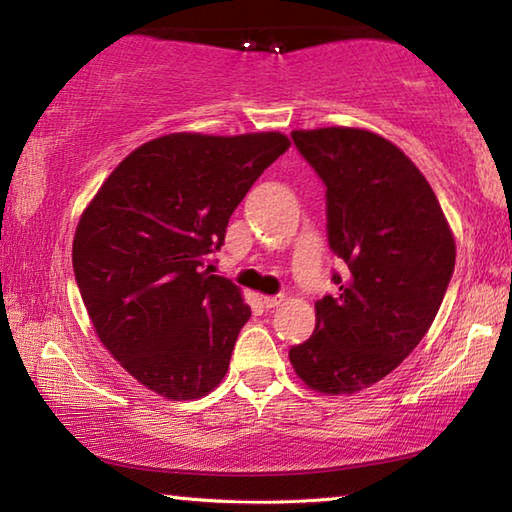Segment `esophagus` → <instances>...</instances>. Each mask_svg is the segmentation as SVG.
<instances>
[{"instance_id": "1", "label": "esophagus", "mask_w": 512, "mask_h": 512, "mask_svg": "<svg viewBox=\"0 0 512 512\" xmlns=\"http://www.w3.org/2000/svg\"><path fill=\"white\" fill-rule=\"evenodd\" d=\"M282 302H284V296H264V298H262V305H264L266 309L280 307Z\"/></svg>"}]
</instances>
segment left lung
I'll list each match as a JSON object with an SVG mask.
<instances>
[{
  "label": "left lung",
  "mask_w": 512,
  "mask_h": 512,
  "mask_svg": "<svg viewBox=\"0 0 512 512\" xmlns=\"http://www.w3.org/2000/svg\"><path fill=\"white\" fill-rule=\"evenodd\" d=\"M325 185L327 241L348 271L316 302V329L289 359L309 388L352 395L384 379L436 318L456 244L427 178L384 137L361 128L293 131Z\"/></svg>",
  "instance_id": "obj_1"
}]
</instances>
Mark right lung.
<instances>
[{"mask_svg": "<svg viewBox=\"0 0 512 512\" xmlns=\"http://www.w3.org/2000/svg\"><path fill=\"white\" fill-rule=\"evenodd\" d=\"M289 149L282 133H173L142 144L85 207L72 264L94 332L169 400L221 384L250 307L212 275L232 212Z\"/></svg>", "mask_w": 512, "mask_h": 512, "instance_id": "right-lung-1", "label": "right lung"}]
</instances>
